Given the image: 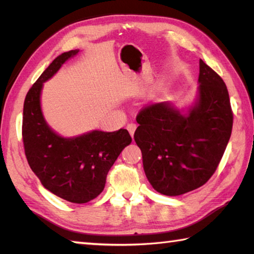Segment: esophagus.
<instances>
[{
  "instance_id": "34e87169",
  "label": "esophagus",
  "mask_w": 254,
  "mask_h": 254,
  "mask_svg": "<svg viewBox=\"0 0 254 254\" xmlns=\"http://www.w3.org/2000/svg\"><path fill=\"white\" fill-rule=\"evenodd\" d=\"M127 130H128V132H130V134L133 136L134 135V131H135V128H136V124L135 123H133V122H131V123H128L127 124Z\"/></svg>"
}]
</instances>
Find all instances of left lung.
Here are the masks:
<instances>
[{
    "label": "left lung",
    "mask_w": 254,
    "mask_h": 254,
    "mask_svg": "<svg viewBox=\"0 0 254 254\" xmlns=\"http://www.w3.org/2000/svg\"><path fill=\"white\" fill-rule=\"evenodd\" d=\"M199 97L183 115L168 103L142 107L134 140L149 183L178 196L203 186L216 171L229 143L233 111L221 76L199 60Z\"/></svg>",
    "instance_id": "obj_1"
}]
</instances>
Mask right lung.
<instances>
[{"instance_id":"right-lung-1","label":"right lung","mask_w":254,"mask_h":254,"mask_svg":"<svg viewBox=\"0 0 254 254\" xmlns=\"http://www.w3.org/2000/svg\"><path fill=\"white\" fill-rule=\"evenodd\" d=\"M77 53L70 50L58 56L29 89L23 105L22 140L30 168L44 187L70 203L84 204L103 191L111 167L132 137L126 128H120L65 139L47 126L40 109L42 83Z\"/></svg>"}]
</instances>
